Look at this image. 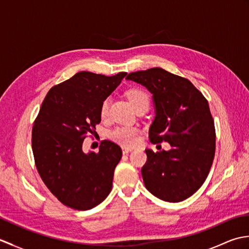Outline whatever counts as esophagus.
Listing matches in <instances>:
<instances>
[{
    "label": "esophagus",
    "instance_id": "1",
    "mask_svg": "<svg viewBox=\"0 0 249 249\" xmlns=\"http://www.w3.org/2000/svg\"><path fill=\"white\" fill-rule=\"evenodd\" d=\"M122 151H123V154L125 155V154H128L129 152H131V149H129V147H123V150Z\"/></svg>",
    "mask_w": 249,
    "mask_h": 249
}]
</instances>
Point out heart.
I'll use <instances>...</instances> for the list:
<instances>
[{"label": "heart", "mask_w": 249, "mask_h": 249, "mask_svg": "<svg viewBox=\"0 0 249 249\" xmlns=\"http://www.w3.org/2000/svg\"><path fill=\"white\" fill-rule=\"evenodd\" d=\"M127 98L130 104L136 109L143 104H150V99L147 94L138 89H129L127 92ZM109 110V99H105L100 106V115L102 118H106L108 115ZM110 138L116 143L123 146H134L139 140V129L136 127H129V126H119L110 131Z\"/></svg>", "instance_id": "obj_1"}]
</instances>
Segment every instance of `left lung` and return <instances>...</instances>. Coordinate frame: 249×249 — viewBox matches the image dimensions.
I'll return each mask as SVG.
<instances>
[{"label":"left lung","mask_w":249,"mask_h":249,"mask_svg":"<svg viewBox=\"0 0 249 249\" xmlns=\"http://www.w3.org/2000/svg\"><path fill=\"white\" fill-rule=\"evenodd\" d=\"M126 80L141 84L153 95L155 116L149 130L152 143L171 149H146L141 170L146 189L168 202L194 195L208 177L215 155V127L208 100L185 78L160 67L131 72Z\"/></svg>","instance_id":"1"}]
</instances>
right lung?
<instances>
[{"label": "right lung", "instance_id": "obj_1", "mask_svg": "<svg viewBox=\"0 0 249 249\" xmlns=\"http://www.w3.org/2000/svg\"><path fill=\"white\" fill-rule=\"evenodd\" d=\"M126 75L77 72L50 89L34 122L32 149L37 170L50 192L71 209H93L112 188L121 147L105 140L98 153H84L82 143L100 123L102 103Z\"/></svg>", "mask_w": 249, "mask_h": 249}]
</instances>
